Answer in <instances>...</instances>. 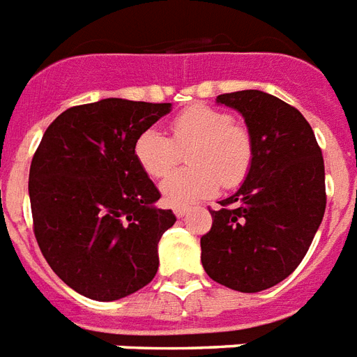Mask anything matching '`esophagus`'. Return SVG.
Returning <instances> with one entry per match:
<instances>
[{"instance_id":"1","label":"esophagus","mask_w":357,"mask_h":357,"mask_svg":"<svg viewBox=\"0 0 357 357\" xmlns=\"http://www.w3.org/2000/svg\"><path fill=\"white\" fill-rule=\"evenodd\" d=\"M187 211H189V208H187V206H176V208H174V213H176V217H183V215H187Z\"/></svg>"}]
</instances>
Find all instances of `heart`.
<instances>
[{"mask_svg":"<svg viewBox=\"0 0 357 357\" xmlns=\"http://www.w3.org/2000/svg\"><path fill=\"white\" fill-rule=\"evenodd\" d=\"M190 167L170 174L160 192L170 206L211 197L219 187L236 189L255 162V140L249 127L234 121L227 110L190 105L170 119V138L157 129L142 130L135 142V159L149 178L172 172L187 153Z\"/></svg>","mask_w":357,"mask_h":357,"instance_id":"b5f03b06","label":"heart"}]
</instances>
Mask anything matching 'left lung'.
<instances>
[{
  "mask_svg": "<svg viewBox=\"0 0 357 357\" xmlns=\"http://www.w3.org/2000/svg\"><path fill=\"white\" fill-rule=\"evenodd\" d=\"M217 102L243 114L255 140L247 179L200 238L215 282L260 292L287 279L309 251L326 211L322 149L298 108L258 89L222 93Z\"/></svg>",
  "mask_w": 357,
  "mask_h": 357,
  "instance_id": "obj_1",
  "label": "left lung"
}]
</instances>
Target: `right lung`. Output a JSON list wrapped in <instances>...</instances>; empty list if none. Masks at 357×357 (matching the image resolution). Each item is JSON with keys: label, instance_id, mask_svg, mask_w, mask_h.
I'll return each instance as SVG.
<instances>
[{"label": "right lung", "instance_id": "obj_1", "mask_svg": "<svg viewBox=\"0 0 357 357\" xmlns=\"http://www.w3.org/2000/svg\"><path fill=\"white\" fill-rule=\"evenodd\" d=\"M168 112L170 102L125 99L73 106L31 159L35 239L54 273L86 298H125L157 273V243L176 215L153 208L160 192L135 142Z\"/></svg>", "mask_w": 357, "mask_h": 357}]
</instances>
